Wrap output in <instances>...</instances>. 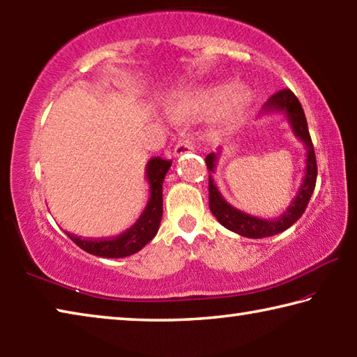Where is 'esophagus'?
<instances>
[{"instance_id":"obj_1","label":"esophagus","mask_w":357,"mask_h":357,"mask_svg":"<svg viewBox=\"0 0 357 357\" xmlns=\"http://www.w3.org/2000/svg\"><path fill=\"white\" fill-rule=\"evenodd\" d=\"M192 151H193L192 142L189 140V138H183V140H179V142L176 143V146H174L173 155H174V157H181V155L185 154V153H192Z\"/></svg>"}]
</instances>
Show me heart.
<instances>
[{
	"label": "heart",
	"instance_id": "heart-1",
	"mask_svg": "<svg viewBox=\"0 0 357 357\" xmlns=\"http://www.w3.org/2000/svg\"><path fill=\"white\" fill-rule=\"evenodd\" d=\"M252 93L244 84H213L178 94L168 107L172 119L190 123L209 116L217 110L223 124H234L244 116L252 105Z\"/></svg>",
	"mask_w": 357,
	"mask_h": 357
}]
</instances>
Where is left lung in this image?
I'll return each mask as SVG.
<instances>
[{
  "label": "left lung",
  "instance_id": "left-lung-1",
  "mask_svg": "<svg viewBox=\"0 0 357 357\" xmlns=\"http://www.w3.org/2000/svg\"><path fill=\"white\" fill-rule=\"evenodd\" d=\"M269 113H282L285 114L287 121L291 126L293 134L304 143L305 146V173L302 178V183L298 193L289 203L285 213H282L279 217L274 219H259V217L245 214L243 211L231 206L219 190L213 174L215 172V165L220 157V148L215 153H211L206 155V165L209 170V209L214 217L219 220L220 225L225 227L229 231H234L244 238L252 239H261L269 238L274 234H279L285 231L293 223L304 214V211L309 204L313 190H315L317 184V159L315 151H313L312 138L309 134V128H307V119L304 110H302L301 102L298 98L289 91V89H282V91L275 93L273 98L266 102L263 107L261 114Z\"/></svg>",
  "mask_w": 357,
  "mask_h": 357
}]
</instances>
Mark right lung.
Here are the masks:
<instances>
[{
  "mask_svg": "<svg viewBox=\"0 0 357 357\" xmlns=\"http://www.w3.org/2000/svg\"><path fill=\"white\" fill-rule=\"evenodd\" d=\"M172 160L153 157L146 164V181L149 184V200L144 206L142 215L130 228L126 229L116 238L108 239H82L75 234L68 233V236L84 252L102 258H124L134 255L142 250L153 239L162 220V184L165 174L170 170Z\"/></svg>",
  "mask_w": 357,
  "mask_h": 357,
  "instance_id": "1",
  "label": "right lung"
}]
</instances>
